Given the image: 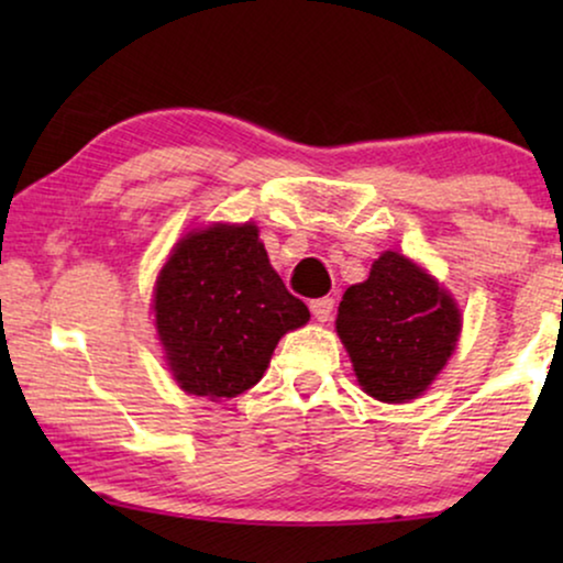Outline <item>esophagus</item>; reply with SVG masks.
Instances as JSON below:
<instances>
[{"label": "esophagus", "mask_w": 563, "mask_h": 563, "mask_svg": "<svg viewBox=\"0 0 563 563\" xmlns=\"http://www.w3.org/2000/svg\"><path fill=\"white\" fill-rule=\"evenodd\" d=\"M333 307L335 302L330 297H322V299H312L310 302V310H312V318L318 322H328L333 318Z\"/></svg>", "instance_id": "esophagus-1"}]
</instances>
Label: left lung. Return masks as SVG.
I'll return each instance as SVG.
<instances>
[{
  "instance_id": "1",
  "label": "left lung",
  "mask_w": 563,
  "mask_h": 563,
  "mask_svg": "<svg viewBox=\"0 0 563 563\" xmlns=\"http://www.w3.org/2000/svg\"><path fill=\"white\" fill-rule=\"evenodd\" d=\"M335 330L361 389L379 402H410L426 391L461 335L449 291L397 251H384L368 279L345 289Z\"/></svg>"
}]
</instances>
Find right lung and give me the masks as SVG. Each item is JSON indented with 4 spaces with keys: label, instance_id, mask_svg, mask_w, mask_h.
I'll use <instances>...</instances> for the list:
<instances>
[{
    "label": "right lung",
    "instance_id": "obj_1",
    "mask_svg": "<svg viewBox=\"0 0 563 563\" xmlns=\"http://www.w3.org/2000/svg\"><path fill=\"white\" fill-rule=\"evenodd\" d=\"M153 312L176 384L212 402L251 389L282 335L310 320L268 264L253 222L184 235L156 279Z\"/></svg>",
    "mask_w": 563,
    "mask_h": 563
}]
</instances>
